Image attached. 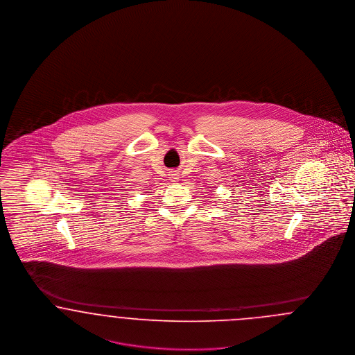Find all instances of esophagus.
<instances>
[{"label": "esophagus", "instance_id": "34e87169", "mask_svg": "<svg viewBox=\"0 0 355 355\" xmlns=\"http://www.w3.org/2000/svg\"><path fill=\"white\" fill-rule=\"evenodd\" d=\"M170 178L172 180H178L179 179V173L176 171H172L170 173Z\"/></svg>", "mask_w": 355, "mask_h": 355}]
</instances>
